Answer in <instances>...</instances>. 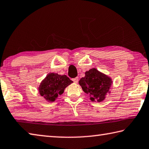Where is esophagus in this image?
Here are the masks:
<instances>
[{
    "label": "esophagus",
    "mask_w": 149,
    "mask_h": 149,
    "mask_svg": "<svg viewBox=\"0 0 149 149\" xmlns=\"http://www.w3.org/2000/svg\"><path fill=\"white\" fill-rule=\"evenodd\" d=\"M72 81L75 82V83H77L78 82H79V78H78V77L74 78V79H72Z\"/></svg>",
    "instance_id": "obj_1"
}]
</instances>
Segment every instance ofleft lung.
I'll return each mask as SVG.
<instances>
[{
	"label": "left lung",
	"mask_w": 149,
	"mask_h": 149,
	"mask_svg": "<svg viewBox=\"0 0 149 149\" xmlns=\"http://www.w3.org/2000/svg\"><path fill=\"white\" fill-rule=\"evenodd\" d=\"M111 84V78L95 69L86 72L85 77L79 81L83 91L90 95V100L98 102L105 100L106 94L109 93Z\"/></svg>",
	"instance_id": "left-lung-1"
}]
</instances>
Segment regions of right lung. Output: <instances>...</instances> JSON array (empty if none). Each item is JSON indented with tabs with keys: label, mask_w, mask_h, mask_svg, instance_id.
Instances as JSON below:
<instances>
[{
	"label": "right lung",
	"mask_w": 149,
	"mask_h": 149,
	"mask_svg": "<svg viewBox=\"0 0 149 149\" xmlns=\"http://www.w3.org/2000/svg\"><path fill=\"white\" fill-rule=\"evenodd\" d=\"M72 82L66 75L61 76L57 73H49L41 82L38 88L39 93L48 101L54 102Z\"/></svg>",
	"instance_id": "right-lung-1"
}]
</instances>
